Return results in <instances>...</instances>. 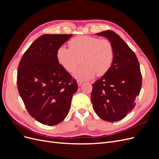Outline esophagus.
<instances>
[{
  "label": "esophagus",
  "instance_id": "34e87169",
  "mask_svg": "<svg viewBox=\"0 0 159 159\" xmlns=\"http://www.w3.org/2000/svg\"><path fill=\"white\" fill-rule=\"evenodd\" d=\"M82 81H80V80H78V86H80H80L81 85V84H82Z\"/></svg>",
  "mask_w": 159,
  "mask_h": 159
}]
</instances>
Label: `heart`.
Masks as SVG:
<instances>
[{"label":"heart","instance_id":"obj_1","mask_svg":"<svg viewBox=\"0 0 159 159\" xmlns=\"http://www.w3.org/2000/svg\"><path fill=\"white\" fill-rule=\"evenodd\" d=\"M69 48L60 46L56 52L59 64L68 72H73L80 60L82 66L74 77L80 81L88 80L97 74L102 76L110 70L114 59V48L109 40L78 36L68 42Z\"/></svg>","mask_w":159,"mask_h":159}]
</instances>
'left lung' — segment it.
Segmentation results:
<instances>
[{
    "instance_id": "8db88e82",
    "label": "left lung",
    "mask_w": 159,
    "mask_h": 159,
    "mask_svg": "<svg viewBox=\"0 0 159 159\" xmlns=\"http://www.w3.org/2000/svg\"><path fill=\"white\" fill-rule=\"evenodd\" d=\"M96 34L112 43L114 59L110 70L92 84L91 101L99 117L108 122L118 121L131 113L140 93V66L133 51L117 34L106 30Z\"/></svg>"
}]
</instances>
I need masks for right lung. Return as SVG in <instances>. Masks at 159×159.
Returning <instances> with one entry per match:
<instances>
[{"instance_id": "add662e5", "label": "right lung", "mask_w": 159, "mask_h": 159, "mask_svg": "<svg viewBox=\"0 0 159 159\" xmlns=\"http://www.w3.org/2000/svg\"><path fill=\"white\" fill-rule=\"evenodd\" d=\"M71 34H44L23 54L17 72L19 94L36 121L52 126L66 117L78 85L59 64L58 48Z\"/></svg>"}]
</instances>
